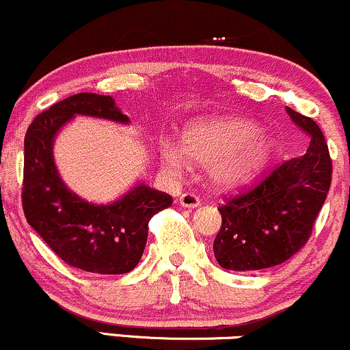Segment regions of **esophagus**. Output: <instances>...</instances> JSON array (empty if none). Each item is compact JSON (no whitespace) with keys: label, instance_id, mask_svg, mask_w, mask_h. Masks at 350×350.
Here are the masks:
<instances>
[{"label":"esophagus","instance_id":"esophagus-1","mask_svg":"<svg viewBox=\"0 0 350 350\" xmlns=\"http://www.w3.org/2000/svg\"><path fill=\"white\" fill-rule=\"evenodd\" d=\"M180 204L183 208H198L200 206V198L193 193H185V195L180 196Z\"/></svg>","mask_w":350,"mask_h":350}]
</instances>
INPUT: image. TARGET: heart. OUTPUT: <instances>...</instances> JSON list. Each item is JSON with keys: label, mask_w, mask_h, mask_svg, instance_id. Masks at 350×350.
Wrapping results in <instances>:
<instances>
[{"label": "heart", "mask_w": 350, "mask_h": 350, "mask_svg": "<svg viewBox=\"0 0 350 350\" xmlns=\"http://www.w3.org/2000/svg\"><path fill=\"white\" fill-rule=\"evenodd\" d=\"M180 144L189 161L209 167L221 187L252 182L273 155V142L261 136V128L240 116L195 120L183 128ZM183 153L170 142L161 144L162 163L174 172L187 165Z\"/></svg>", "instance_id": "b5f03b06"}]
</instances>
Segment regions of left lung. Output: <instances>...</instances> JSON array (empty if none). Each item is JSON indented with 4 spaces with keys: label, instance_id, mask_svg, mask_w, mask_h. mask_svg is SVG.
I'll return each instance as SVG.
<instances>
[{
    "label": "left lung",
    "instance_id": "obj_1",
    "mask_svg": "<svg viewBox=\"0 0 350 350\" xmlns=\"http://www.w3.org/2000/svg\"><path fill=\"white\" fill-rule=\"evenodd\" d=\"M287 113L310 135L307 152L219 206L214 254L224 269L258 271L287 261L305 247L325 204L333 174L327 142L312 118L292 109Z\"/></svg>",
    "mask_w": 350,
    "mask_h": 350
}]
</instances>
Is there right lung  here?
<instances>
[{"instance_id":"right-lung-1","label":"right lung","mask_w":350,"mask_h":350,"mask_svg":"<svg viewBox=\"0 0 350 350\" xmlns=\"http://www.w3.org/2000/svg\"><path fill=\"white\" fill-rule=\"evenodd\" d=\"M75 115L128 123L110 96L81 92L33 118L24 139L23 209L29 226L68 266L96 274H124L144 252L149 221L170 208V195L137 185L122 200L90 204L64 187L53 162V137Z\"/></svg>"}]
</instances>
